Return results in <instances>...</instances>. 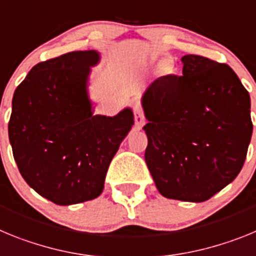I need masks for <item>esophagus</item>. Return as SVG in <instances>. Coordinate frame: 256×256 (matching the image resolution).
I'll list each match as a JSON object with an SVG mask.
<instances>
[{
	"instance_id": "34e87169",
	"label": "esophagus",
	"mask_w": 256,
	"mask_h": 256,
	"mask_svg": "<svg viewBox=\"0 0 256 256\" xmlns=\"http://www.w3.org/2000/svg\"><path fill=\"white\" fill-rule=\"evenodd\" d=\"M133 112H134L136 126H137V128H140V130H141L142 126H144V122H146L141 104L134 102V105H133Z\"/></svg>"
}]
</instances>
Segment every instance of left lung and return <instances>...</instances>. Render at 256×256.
<instances>
[{
  "label": "left lung",
  "mask_w": 256,
  "mask_h": 256,
  "mask_svg": "<svg viewBox=\"0 0 256 256\" xmlns=\"http://www.w3.org/2000/svg\"><path fill=\"white\" fill-rule=\"evenodd\" d=\"M182 76L154 80L142 96L144 160L166 198L202 202L241 172L252 134L250 94L228 65L182 58Z\"/></svg>",
  "instance_id": "8db88e82"
}]
</instances>
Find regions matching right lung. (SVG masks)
Returning <instances> with one entry per match:
<instances>
[{
    "instance_id": "add662e5",
    "label": "right lung",
    "mask_w": 256,
    "mask_h": 256,
    "mask_svg": "<svg viewBox=\"0 0 256 256\" xmlns=\"http://www.w3.org/2000/svg\"><path fill=\"white\" fill-rule=\"evenodd\" d=\"M100 58L88 50L40 62L14 94V159L29 186L58 205L102 194L108 165L134 124L130 108L115 116L94 114L88 80Z\"/></svg>"
}]
</instances>
